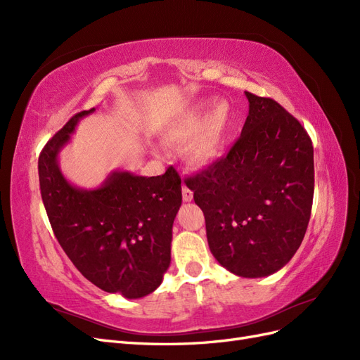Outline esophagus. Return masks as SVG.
Here are the masks:
<instances>
[{"mask_svg": "<svg viewBox=\"0 0 360 360\" xmlns=\"http://www.w3.org/2000/svg\"><path fill=\"white\" fill-rule=\"evenodd\" d=\"M181 193H183V201H186V202L192 201V198H193V193H192V191H191L189 188L183 186V189H181Z\"/></svg>", "mask_w": 360, "mask_h": 360, "instance_id": "obj_1", "label": "esophagus"}]
</instances>
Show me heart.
Here are the masks:
<instances>
[{"instance_id":"obj_1","label":"heart","mask_w":360,"mask_h":360,"mask_svg":"<svg viewBox=\"0 0 360 360\" xmlns=\"http://www.w3.org/2000/svg\"><path fill=\"white\" fill-rule=\"evenodd\" d=\"M230 122V111L226 105H217L210 112V103H198L179 118L165 134L174 144L190 143L184 150L192 167L205 168L214 163L222 155Z\"/></svg>"}]
</instances>
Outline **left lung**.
<instances>
[{"instance_id":"8db88e82","label":"left lung","mask_w":360,"mask_h":360,"mask_svg":"<svg viewBox=\"0 0 360 360\" xmlns=\"http://www.w3.org/2000/svg\"><path fill=\"white\" fill-rule=\"evenodd\" d=\"M249 114L228 151L186 184L205 217L217 263L242 278H263L296 254L312 209L314 147L278 102L245 93Z\"/></svg>"}]
</instances>
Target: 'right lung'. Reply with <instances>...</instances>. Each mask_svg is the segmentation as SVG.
Segmentation results:
<instances>
[{"label": "right lung", "mask_w": 360, "mask_h": 360, "mask_svg": "<svg viewBox=\"0 0 360 360\" xmlns=\"http://www.w3.org/2000/svg\"><path fill=\"white\" fill-rule=\"evenodd\" d=\"M73 115L39 156L43 204L58 243L96 287L139 299L153 292L171 263L172 224L181 205V180L172 167L156 177L112 171L102 186L81 189L58 165L61 148L85 115Z\"/></svg>", "instance_id": "1"}]
</instances>
